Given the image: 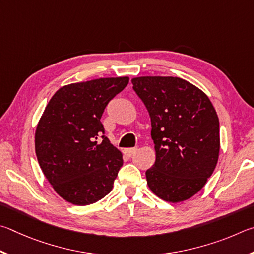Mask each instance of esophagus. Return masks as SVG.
I'll return each instance as SVG.
<instances>
[{
    "mask_svg": "<svg viewBox=\"0 0 254 254\" xmlns=\"http://www.w3.org/2000/svg\"><path fill=\"white\" fill-rule=\"evenodd\" d=\"M137 149H138V148H137V147H134V148H126V149L124 150V153L126 154L127 156H129V157H130L132 154L136 153V150H137Z\"/></svg>",
    "mask_w": 254,
    "mask_h": 254,
    "instance_id": "esophagus-1",
    "label": "esophagus"
}]
</instances>
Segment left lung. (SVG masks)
Here are the masks:
<instances>
[{
  "label": "left lung",
  "instance_id": "left-lung-1",
  "mask_svg": "<svg viewBox=\"0 0 254 254\" xmlns=\"http://www.w3.org/2000/svg\"><path fill=\"white\" fill-rule=\"evenodd\" d=\"M147 108L156 161L146 171L152 192L166 202L192 197L214 172L220 153V123L201 89L177 77L131 79Z\"/></svg>",
  "mask_w": 254,
  "mask_h": 254
}]
</instances>
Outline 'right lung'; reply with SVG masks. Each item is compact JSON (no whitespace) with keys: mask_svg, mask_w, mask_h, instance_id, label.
Returning <instances> with one entry per match:
<instances>
[{"mask_svg":"<svg viewBox=\"0 0 254 254\" xmlns=\"http://www.w3.org/2000/svg\"><path fill=\"white\" fill-rule=\"evenodd\" d=\"M128 82V77H118L71 83L44 109L35 130V153L44 176L66 202L89 205L113 190L123 154L104 135L100 118Z\"/></svg>","mask_w":254,"mask_h":254,"instance_id":"obj_1","label":"right lung"}]
</instances>
